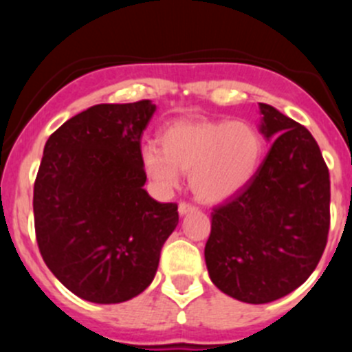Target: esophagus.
<instances>
[{"label":"esophagus","instance_id":"1","mask_svg":"<svg viewBox=\"0 0 352 352\" xmlns=\"http://www.w3.org/2000/svg\"><path fill=\"white\" fill-rule=\"evenodd\" d=\"M192 211H196V208H194L192 204H187V202H180L179 204V214L180 216H186Z\"/></svg>","mask_w":352,"mask_h":352}]
</instances>
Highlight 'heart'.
I'll use <instances>...</instances> for the list:
<instances>
[{
  "label": "heart",
  "instance_id": "1",
  "mask_svg": "<svg viewBox=\"0 0 352 352\" xmlns=\"http://www.w3.org/2000/svg\"><path fill=\"white\" fill-rule=\"evenodd\" d=\"M264 153L261 133L243 120H179L162 134V150L143 148L148 177L163 190L189 173L190 189L204 202H223L243 190Z\"/></svg>",
  "mask_w": 352,
  "mask_h": 352
}]
</instances>
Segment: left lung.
Returning a JSON list of instances; mask_svg holds the SVG:
<instances>
[{"mask_svg":"<svg viewBox=\"0 0 352 352\" xmlns=\"http://www.w3.org/2000/svg\"><path fill=\"white\" fill-rule=\"evenodd\" d=\"M272 143L252 182L211 212L206 265L218 289L243 303H271L303 285L327 245L330 179L307 127L258 104Z\"/></svg>","mask_w":352,"mask_h":352,"instance_id":"8db88e82","label":"left lung"}]
</instances>
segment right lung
<instances>
[{
	"instance_id": "1",
	"label": "right lung",
	"mask_w": 352,
	"mask_h": 352,
	"mask_svg": "<svg viewBox=\"0 0 352 352\" xmlns=\"http://www.w3.org/2000/svg\"><path fill=\"white\" fill-rule=\"evenodd\" d=\"M151 100L100 104L49 136L34 186L35 236L45 265L91 303H122L153 281L179 225L173 202L144 189L141 134Z\"/></svg>"
}]
</instances>
